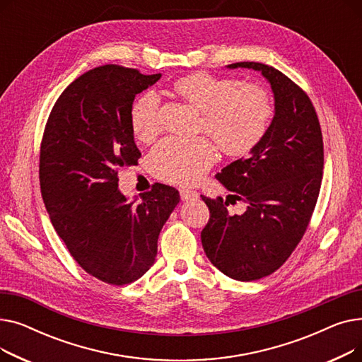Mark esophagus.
Masks as SVG:
<instances>
[{
	"label": "esophagus",
	"instance_id": "esophagus-1",
	"mask_svg": "<svg viewBox=\"0 0 362 362\" xmlns=\"http://www.w3.org/2000/svg\"><path fill=\"white\" fill-rule=\"evenodd\" d=\"M180 198L182 201H195L198 199V194L195 191H189V189H180Z\"/></svg>",
	"mask_w": 362,
	"mask_h": 362
}]
</instances>
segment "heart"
<instances>
[{
    "label": "heart",
    "mask_w": 362,
    "mask_h": 362,
    "mask_svg": "<svg viewBox=\"0 0 362 362\" xmlns=\"http://www.w3.org/2000/svg\"><path fill=\"white\" fill-rule=\"evenodd\" d=\"M175 92L202 114L199 130L232 157L248 154L265 135L273 116L270 95L252 83L192 73L175 83ZM130 127L141 142H151L160 133L158 101L152 92H145L133 101ZM214 161L216 148L204 138L165 139L149 156L157 177L182 185L199 180Z\"/></svg>",
    "instance_id": "1"
}]
</instances>
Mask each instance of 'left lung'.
I'll return each instance as SVG.
<instances>
[{"label": "left lung", "instance_id": "left-lung-1", "mask_svg": "<svg viewBox=\"0 0 362 362\" xmlns=\"http://www.w3.org/2000/svg\"><path fill=\"white\" fill-rule=\"evenodd\" d=\"M252 69L272 86L274 117L250 156L226 165L216 179L246 202L243 214L227 210L230 199L202 197L210 221L201 232L214 267L239 281L270 276L286 261L305 233L320 194L325 151L317 112L308 95L288 76L262 63Z\"/></svg>", "mask_w": 362, "mask_h": 362}]
</instances>
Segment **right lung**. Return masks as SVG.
<instances>
[{"instance_id":"right-lung-1","label":"right lung","mask_w":362,"mask_h":362,"mask_svg":"<svg viewBox=\"0 0 362 362\" xmlns=\"http://www.w3.org/2000/svg\"><path fill=\"white\" fill-rule=\"evenodd\" d=\"M160 78L114 64L86 71L57 100L41 144V192L57 235L86 273L116 286L151 269L160 232L180 201L179 191L161 183L141 201L119 191L120 168L141 157L130 107Z\"/></svg>"}]
</instances>
